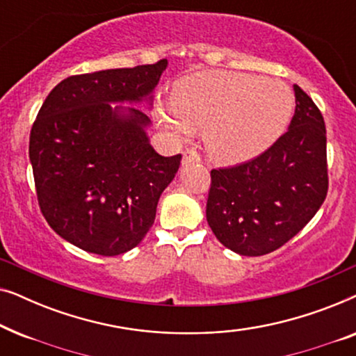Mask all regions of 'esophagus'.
<instances>
[{"label": "esophagus", "instance_id": "34e87169", "mask_svg": "<svg viewBox=\"0 0 356 356\" xmlns=\"http://www.w3.org/2000/svg\"><path fill=\"white\" fill-rule=\"evenodd\" d=\"M201 162V157H199V154L196 150H184L183 154V165H188V163H199Z\"/></svg>", "mask_w": 356, "mask_h": 356}]
</instances>
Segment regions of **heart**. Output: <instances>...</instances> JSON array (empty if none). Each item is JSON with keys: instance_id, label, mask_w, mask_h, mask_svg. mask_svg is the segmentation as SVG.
<instances>
[{"instance_id": "1", "label": "heart", "mask_w": 356, "mask_h": 356, "mask_svg": "<svg viewBox=\"0 0 356 356\" xmlns=\"http://www.w3.org/2000/svg\"><path fill=\"white\" fill-rule=\"evenodd\" d=\"M295 108L285 82L232 71L184 76L172 100L155 102L160 128L178 140L204 129L209 155L218 163L238 165L266 152L284 134Z\"/></svg>"}]
</instances>
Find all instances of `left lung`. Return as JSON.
<instances>
[{"label": "left lung", "mask_w": 356, "mask_h": 356, "mask_svg": "<svg viewBox=\"0 0 356 356\" xmlns=\"http://www.w3.org/2000/svg\"><path fill=\"white\" fill-rule=\"evenodd\" d=\"M295 90L289 131L264 154L211 172L206 217L223 246L262 256L293 238L327 196L325 126L314 102Z\"/></svg>", "instance_id": "left-lung-1"}]
</instances>
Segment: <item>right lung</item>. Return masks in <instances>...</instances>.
<instances>
[{
    "mask_svg": "<svg viewBox=\"0 0 356 356\" xmlns=\"http://www.w3.org/2000/svg\"><path fill=\"white\" fill-rule=\"evenodd\" d=\"M168 61L71 76L43 102L31 131L38 204L48 225L81 250L118 256L138 246L181 155L150 145L154 90Z\"/></svg>",
    "mask_w": 356,
    "mask_h": 356,
    "instance_id": "add662e5",
    "label": "right lung"
}]
</instances>
